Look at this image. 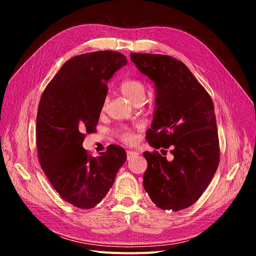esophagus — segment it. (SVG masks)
Masks as SVG:
<instances>
[{"label":"esophagus","mask_w":256,"mask_h":256,"mask_svg":"<svg viewBox=\"0 0 256 256\" xmlns=\"http://www.w3.org/2000/svg\"><path fill=\"white\" fill-rule=\"evenodd\" d=\"M139 154V151H136V150H134V151H128V160H130V158H133L134 156H137Z\"/></svg>","instance_id":"esophagus-1"}]
</instances>
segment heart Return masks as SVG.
Masks as SVG:
<instances>
[{
    "label": "heart",
    "instance_id": "1",
    "mask_svg": "<svg viewBox=\"0 0 256 256\" xmlns=\"http://www.w3.org/2000/svg\"><path fill=\"white\" fill-rule=\"evenodd\" d=\"M121 92L124 94L130 102H135L136 100L140 98H144L146 94V86L138 80L135 78H130L123 80L120 85ZM122 139L124 140L126 142H132L134 140L133 134L130 133V130H122L121 133Z\"/></svg>",
    "mask_w": 256,
    "mask_h": 256
}]
</instances>
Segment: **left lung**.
<instances>
[{"instance_id": "obj_1", "label": "left lung", "mask_w": 256, "mask_h": 256, "mask_svg": "<svg viewBox=\"0 0 256 256\" xmlns=\"http://www.w3.org/2000/svg\"><path fill=\"white\" fill-rule=\"evenodd\" d=\"M130 60L155 87L149 144L171 148L173 160L144 152V187L162 210L189 208L202 196L219 164L212 101L186 66L168 55L130 53Z\"/></svg>"}]
</instances>
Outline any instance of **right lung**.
Masks as SVG:
<instances>
[{
    "instance_id": "1",
    "label": "right lung",
    "mask_w": 256,
    "mask_h": 256,
    "mask_svg": "<svg viewBox=\"0 0 256 256\" xmlns=\"http://www.w3.org/2000/svg\"><path fill=\"white\" fill-rule=\"evenodd\" d=\"M124 55L98 51L64 64L41 96L36 120L41 168L64 201L89 210L110 192L126 160L123 148L112 144L98 158L83 148L94 133L107 94V82L124 67Z\"/></svg>"
}]
</instances>
